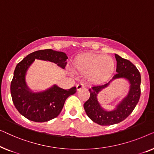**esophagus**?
<instances>
[{
  "mask_svg": "<svg viewBox=\"0 0 154 154\" xmlns=\"http://www.w3.org/2000/svg\"><path fill=\"white\" fill-rule=\"evenodd\" d=\"M85 87H84V85H83V84H78V85H76V90L77 91H79V90H81V89H83V88H84Z\"/></svg>",
  "mask_w": 154,
  "mask_h": 154,
  "instance_id": "esophagus-1",
  "label": "esophagus"
}]
</instances>
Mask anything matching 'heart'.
Here are the masks:
<instances>
[{
    "label": "heart",
    "mask_w": 154,
    "mask_h": 154,
    "mask_svg": "<svg viewBox=\"0 0 154 154\" xmlns=\"http://www.w3.org/2000/svg\"><path fill=\"white\" fill-rule=\"evenodd\" d=\"M73 71L86 76L90 83L101 84L110 79L115 70L111 57L88 52L78 55L72 62Z\"/></svg>",
    "instance_id": "b5f03b06"
}]
</instances>
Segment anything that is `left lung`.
<instances>
[{"mask_svg":"<svg viewBox=\"0 0 154 154\" xmlns=\"http://www.w3.org/2000/svg\"><path fill=\"white\" fill-rule=\"evenodd\" d=\"M117 61L116 72L107 83L96 85L89 89V100L84 104V109L88 116L100 125H111L125 120L132 112L137 104L141 94V75L137 67L129 60L115 54ZM124 78L129 82L130 89L125 98L113 110H106L98 102V94L107 87L113 79Z\"/></svg>","mask_w":154,"mask_h":154,"instance_id":"obj_1","label":"left lung"}]
</instances>
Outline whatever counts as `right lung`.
I'll use <instances>...</instances> for the list:
<instances>
[{
    "mask_svg": "<svg viewBox=\"0 0 154 154\" xmlns=\"http://www.w3.org/2000/svg\"><path fill=\"white\" fill-rule=\"evenodd\" d=\"M36 60L53 62L64 69L68 59L63 52L52 49L41 50L29 54L18 63L10 85L12 102L23 116L34 122H47L60 114L68 97L76 92V88L64 90L53 85L45 90L33 92L26 83V75L32 63Z\"/></svg>",
    "mask_w": 154,
    "mask_h": 154,
    "instance_id": "add662e5",
    "label": "right lung"
}]
</instances>
